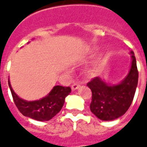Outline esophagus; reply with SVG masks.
Masks as SVG:
<instances>
[{
  "mask_svg": "<svg viewBox=\"0 0 147 147\" xmlns=\"http://www.w3.org/2000/svg\"><path fill=\"white\" fill-rule=\"evenodd\" d=\"M80 85L79 84V83H73L72 85H71V90H77L78 88H80Z\"/></svg>",
  "mask_w": 147,
  "mask_h": 147,
  "instance_id": "obj_1",
  "label": "esophagus"
}]
</instances>
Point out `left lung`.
Listing matches in <instances>:
<instances>
[{
	"label": "left lung",
	"instance_id": "left-lung-1",
	"mask_svg": "<svg viewBox=\"0 0 147 147\" xmlns=\"http://www.w3.org/2000/svg\"><path fill=\"white\" fill-rule=\"evenodd\" d=\"M131 53L132 59L131 69L120 84L109 86L99 77L94 78L87 83L92 92L90 111L100 120H113L121 117L132 103L139 71L134 53L131 52Z\"/></svg>",
	"mask_w": 147,
	"mask_h": 147
}]
</instances>
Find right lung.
<instances>
[{"instance_id": "1", "label": "right lung", "mask_w": 147, "mask_h": 147, "mask_svg": "<svg viewBox=\"0 0 147 147\" xmlns=\"http://www.w3.org/2000/svg\"><path fill=\"white\" fill-rule=\"evenodd\" d=\"M8 86L15 104L24 116L39 121H47L56 116L63 107L65 98L70 94V86H55L45 98L33 102H27L19 98L13 91L10 82Z\"/></svg>"}]
</instances>
